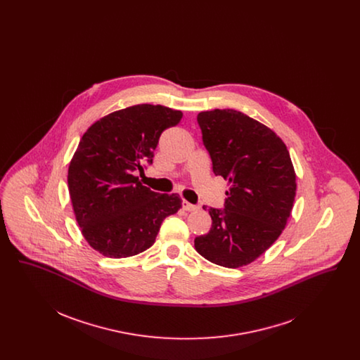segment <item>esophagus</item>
<instances>
[{"label":"esophagus","mask_w":360,"mask_h":360,"mask_svg":"<svg viewBox=\"0 0 360 360\" xmlns=\"http://www.w3.org/2000/svg\"><path fill=\"white\" fill-rule=\"evenodd\" d=\"M182 207H184L185 210H188V212H193V210H197V209H198V206L193 205V204H190V202L185 201V200H184V202H182Z\"/></svg>","instance_id":"obj_1"}]
</instances>
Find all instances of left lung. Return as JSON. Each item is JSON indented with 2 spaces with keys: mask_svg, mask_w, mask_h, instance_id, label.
Here are the masks:
<instances>
[{
  "mask_svg": "<svg viewBox=\"0 0 360 360\" xmlns=\"http://www.w3.org/2000/svg\"><path fill=\"white\" fill-rule=\"evenodd\" d=\"M197 122L213 172L229 188L223 209H207L212 228L194 247L209 262L236 269L282 233L294 204L295 172L285 143L247 115L214 109L198 113Z\"/></svg>",
  "mask_w": 360,
  "mask_h": 360,
  "instance_id": "8db88e82",
  "label": "left lung"
}]
</instances>
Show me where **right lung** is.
Listing matches in <instances>:
<instances>
[{"label": "right lung", "instance_id": "1", "mask_svg": "<svg viewBox=\"0 0 360 360\" xmlns=\"http://www.w3.org/2000/svg\"><path fill=\"white\" fill-rule=\"evenodd\" d=\"M181 119V110L141 103L96 121L81 139L69 166L70 198L82 235L105 257L146 251L182 206L178 194L156 193L135 176L153 165L162 132Z\"/></svg>", "mask_w": 360, "mask_h": 360}]
</instances>
